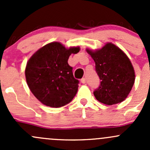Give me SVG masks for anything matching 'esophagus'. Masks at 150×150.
I'll return each instance as SVG.
<instances>
[{
    "mask_svg": "<svg viewBox=\"0 0 150 150\" xmlns=\"http://www.w3.org/2000/svg\"><path fill=\"white\" fill-rule=\"evenodd\" d=\"M81 83H83V84L86 83V78H83L81 80Z\"/></svg>",
    "mask_w": 150,
    "mask_h": 150,
    "instance_id": "esophagus-1",
    "label": "esophagus"
}]
</instances>
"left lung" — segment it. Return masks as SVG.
<instances>
[{
	"label": "left lung",
	"mask_w": 150,
	"mask_h": 150,
	"mask_svg": "<svg viewBox=\"0 0 150 150\" xmlns=\"http://www.w3.org/2000/svg\"><path fill=\"white\" fill-rule=\"evenodd\" d=\"M86 51L94 60L101 80L100 86L93 92L95 98L107 105L125 100L135 82V71L128 56L112 43L97 50L86 48Z\"/></svg>",
	"instance_id": "obj_1"
}]
</instances>
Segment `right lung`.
Wrapping results in <instances>:
<instances>
[{
	"instance_id": "1",
	"label": "right lung",
	"mask_w": 150,
	"mask_h": 150,
	"mask_svg": "<svg viewBox=\"0 0 150 150\" xmlns=\"http://www.w3.org/2000/svg\"><path fill=\"white\" fill-rule=\"evenodd\" d=\"M79 51L78 46L67 48L59 42H51L30 57L25 68L27 83L42 104L61 107L76 95L79 81L74 78L67 61L71 54Z\"/></svg>"
}]
</instances>
